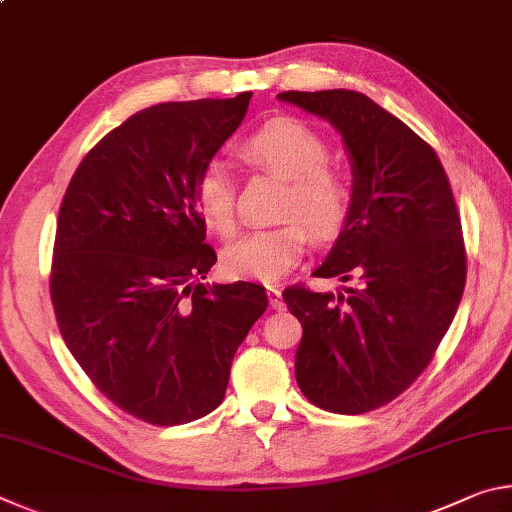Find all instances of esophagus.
Here are the masks:
<instances>
[{"label": "esophagus", "mask_w": 512, "mask_h": 512, "mask_svg": "<svg viewBox=\"0 0 512 512\" xmlns=\"http://www.w3.org/2000/svg\"><path fill=\"white\" fill-rule=\"evenodd\" d=\"M266 293H268V302H271V307H273V309H282V307H284V302H282V291H280V289L268 287V289H266Z\"/></svg>", "instance_id": "34e87169"}]
</instances>
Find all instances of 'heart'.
<instances>
[{
    "mask_svg": "<svg viewBox=\"0 0 512 512\" xmlns=\"http://www.w3.org/2000/svg\"><path fill=\"white\" fill-rule=\"evenodd\" d=\"M241 155L257 169L287 178L282 216L275 228L248 232L225 248L223 271L232 280L277 282L305 255L311 232L320 239L334 237L350 214L352 194L343 173L327 162V144L298 119H271L248 137ZM194 203L205 225L216 235L237 230L235 183L219 162L207 164L196 178Z\"/></svg>",
    "mask_w": 512,
    "mask_h": 512,
    "instance_id": "obj_1",
    "label": "heart"
}]
</instances>
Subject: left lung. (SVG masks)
I'll return each instance as SVG.
<instances>
[{
    "mask_svg": "<svg viewBox=\"0 0 512 512\" xmlns=\"http://www.w3.org/2000/svg\"><path fill=\"white\" fill-rule=\"evenodd\" d=\"M327 119L348 146L350 214L316 277L357 287L282 293L302 325L296 379L332 413L375 411L402 395L436 354L463 298L467 255L452 185L436 151L404 121L352 90L282 92Z\"/></svg>",
    "mask_w": 512,
    "mask_h": 512,
    "instance_id": "8db88e82",
    "label": "left lung"
}]
</instances>
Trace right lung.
Wrapping results in <instances>:
<instances>
[{
    "label": "right lung",
    "instance_id": "add662e5",
    "mask_svg": "<svg viewBox=\"0 0 512 512\" xmlns=\"http://www.w3.org/2000/svg\"><path fill=\"white\" fill-rule=\"evenodd\" d=\"M250 97L128 117L92 146L60 203L49 291L63 341L99 393L158 427L223 402L232 357L268 307L259 284H203L216 253L194 203Z\"/></svg>",
    "mask_w": 512,
    "mask_h": 512
}]
</instances>
